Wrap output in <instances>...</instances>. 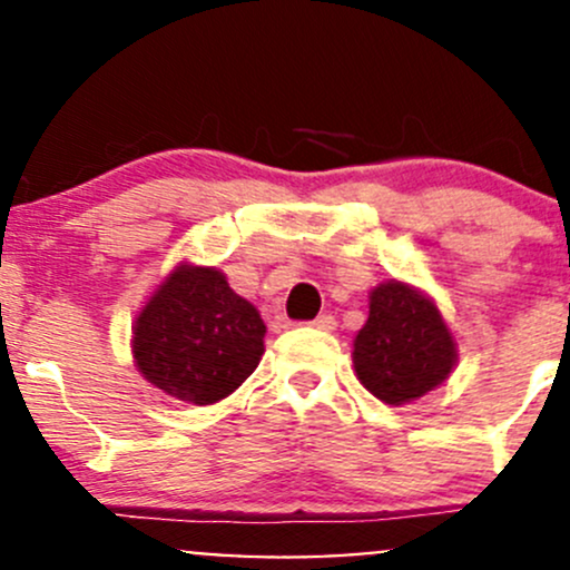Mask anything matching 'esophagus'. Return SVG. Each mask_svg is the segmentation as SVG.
<instances>
[{"mask_svg": "<svg viewBox=\"0 0 570 570\" xmlns=\"http://www.w3.org/2000/svg\"><path fill=\"white\" fill-rule=\"evenodd\" d=\"M311 325H314L316 331H333V327H335V320H333L331 314H322V316H316V320L311 322Z\"/></svg>", "mask_w": 570, "mask_h": 570, "instance_id": "1", "label": "esophagus"}]
</instances>
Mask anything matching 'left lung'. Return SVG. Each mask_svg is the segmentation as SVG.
I'll return each mask as SVG.
<instances>
[{
	"instance_id": "obj_1",
	"label": "left lung",
	"mask_w": 570,
	"mask_h": 570,
	"mask_svg": "<svg viewBox=\"0 0 570 570\" xmlns=\"http://www.w3.org/2000/svg\"><path fill=\"white\" fill-rule=\"evenodd\" d=\"M456 361V341L431 297L404 281L371 289L368 320L352 350L365 391L385 404H410L442 385Z\"/></svg>"
}]
</instances>
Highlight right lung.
Listing matches in <instances>:
<instances>
[{
  "mask_svg": "<svg viewBox=\"0 0 570 570\" xmlns=\"http://www.w3.org/2000/svg\"><path fill=\"white\" fill-rule=\"evenodd\" d=\"M259 311L215 267L183 262L153 292L134 325V361L144 380L185 404L235 393L265 355Z\"/></svg>",
  "mask_w": 570,
  "mask_h": 570,
  "instance_id": "add662e5",
  "label": "right lung"
}]
</instances>
